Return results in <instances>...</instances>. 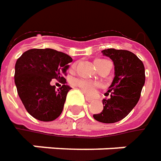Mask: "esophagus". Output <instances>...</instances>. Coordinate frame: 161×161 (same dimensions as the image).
<instances>
[{
	"instance_id": "obj_1",
	"label": "esophagus",
	"mask_w": 161,
	"mask_h": 161,
	"mask_svg": "<svg viewBox=\"0 0 161 161\" xmlns=\"http://www.w3.org/2000/svg\"><path fill=\"white\" fill-rule=\"evenodd\" d=\"M86 101H87V102H92V101H93V98H90V97L86 96Z\"/></svg>"
}]
</instances>
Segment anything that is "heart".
I'll return each mask as SVG.
<instances>
[{
	"label": "heart",
	"mask_w": 161,
	"mask_h": 161,
	"mask_svg": "<svg viewBox=\"0 0 161 161\" xmlns=\"http://www.w3.org/2000/svg\"><path fill=\"white\" fill-rule=\"evenodd\" d=\"M103 61H106V60L98 59L95 60V65L103 62ZM74 85L78 86L83 93H86V95H92L94 93L96 86H98L96 82H93L92 80H85V79H76L74 80Z\"/></svg>",
	"instance_id": "obj_1"
}]
</instances>
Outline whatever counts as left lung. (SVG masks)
Returning a JSON list of instances; mask_svg holds the SVG:
<instances>
[{"mask_svg": "<svg viewBox=\"0 0 161 161\" xmlns=\"http://www.w3.org/2000/svg\"><path fill=\"white\" fill-rule=\"evenodd\" d=\"M114 65V78L108 87V100L103 99V110L93 114L97 121L114 123L124 119L136 106L145 84V68L139 58L127 50L108 48L101 51Z\"/></svg>", "mask_w": 161, "mask_h": 161, "instance_id": "8db88e82", "label": "left lung"}]
</instances>
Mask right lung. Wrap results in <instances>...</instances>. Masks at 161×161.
Wrapping results in <instances>:
<instances>
[{"label": "right lung", "instance_id": "add662e5", "mask_svg": "<svg viewBox=\"0 0 161 161\" xmlns=\"http://www.w3.org/2000/svg\"><path fill=\"white\" fill-rule=\"evenodd\" d=\"M73 60L68 54L51 48L29 49L21 54L14 67V83L20 101L34 118L52 121L62 113L70 86L62 85L59 89L51 86L53 79L60 80Z\"/></svg>", "mask_w": 161, "mask_h": 161}]
</instances>
